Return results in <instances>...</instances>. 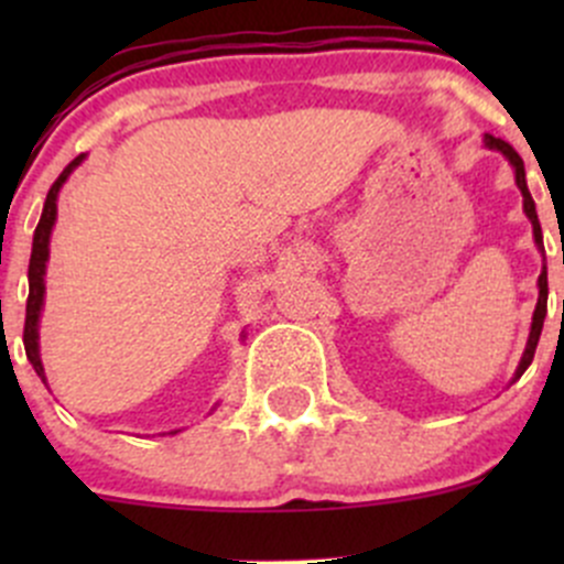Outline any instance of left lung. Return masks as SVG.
<instances>
[{
	"instance_id": "obj_1",
	"label": "left lung",
	"mask_w": 564,
	"mask_h": 564,
	"mask_svg": "<svg viewBox=\"0 0 564 564\" xmlns=\"http://www.w3.org/2000/svg\"><path fill=\"white\" fill-rule=\"evenodd\" d=\"M482 144L488 147V150H497L502 152L505 158H508V163L513 166V174H516V185H519L521 196H524V213L529 218V224H532V237H534V246H538L540 253H543V261H545V250H543V231H540V220H538V209H534V202H532V193H529L527 187V172H524V161L519 158V152L513 150V147L508 144V141L497 139V135L486 133L482 135ZM545 303H549V272H545V264H543V272H540L538 278V305H534V314H532V327H529V338H527V349L524 355H521V362L519 368H516L513 379H510V384L519 382L521 373L527 371L529 366H532V357H534V349H538V340H540V333H543V318H545Z\"/></svg>"
}]
</instances>
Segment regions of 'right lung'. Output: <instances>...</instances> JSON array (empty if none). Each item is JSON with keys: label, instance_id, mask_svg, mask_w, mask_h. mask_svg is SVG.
I'll return each mask as SVG.
<instances>
[{"label": "right lung", "instance_id": "obj_1", "mask_svg": "<svg viewBox=\"0 0 564 564\" xmlns=\"http://www.w3.org/2000/svg\"><path fill=\"white\" fill-rule=\"evenodd\" d=\"M84 163V155H78L65 172L59 174V180L51 185L48 196H45L43 204V215H40V224L35 229V237H32V256H30V297H26V322H24V349H26V360L32 362L35 373L43 379V384H48L45 379V368L43 360H40V314H43V303H45V264H48V246H51V231H54L56 224V198H59L62 185L67 182V176L73 174V169H78ZM246 338V335H242ZM218 406V403H215ZM213 406V409H215ZM176 434V431H172Z\"/></svg>", "mask_w": 564, "mask_h": 564}]
</instances>
